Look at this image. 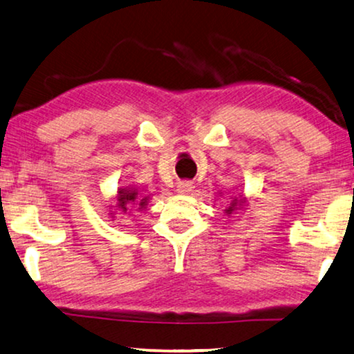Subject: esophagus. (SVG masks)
Wrapping results in <instances>:
<instances>
[{
	"mask_svg": "<svg viewBox=\"0 0 354 354\" xmlns=\"http://www.w3.org/2000/svg\"><path fill=\"white\" fill-rule=\"evenodd\" d=\"M192 183L191 181H179L176 184V192L181 194V196H186V194H189L192 191Z\"/></svg>",
	"mask_w": 354,
	"mask_h": 354,
	"instance_id": "esophagus-1",
	"label": "esophagus"
}]
</instances>
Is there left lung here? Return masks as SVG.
I'll list each match as a JSON object with an SVG mask.
<instances>
[{
	"instance_id": "1",
	"label": "left lung",
	"mask_w": 354,
	"mask_h": 354,
	"mask_svg": "<svg viewBox=\"0 0 354 354\" xmlns=\"http://www.w3.org/2000/svg\"><path fill=\"white\" fill-rule=\"evenodd\" d=\"M243 202H245V198H243V197H234L232 201H231V203H229V207L225 210L226 215H232V213L236 212L239 207L243 205Z\"/></svg>"
}]
</instances>
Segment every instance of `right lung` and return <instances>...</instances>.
Instances as JSON below:
<instances>
[{
  "mask_svg": "<svg viewBox=\"0 0 354 354\" xmlns=\"http://www.w3.org/2000/svg\"><path fill=\"white\" fill-rule=\"evenodd\" d=\"M147 196H139L138 189L134 187H120L117 194V207L120 208L123 213H127L129 205H139L144 208V205L147 203Z\"/></svg>",
  "mask_w": 354,
  "mask_h": 354,
  "instance_id": "obj_1",
  "label": "right lung"
}]
</instances>
